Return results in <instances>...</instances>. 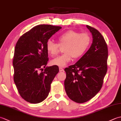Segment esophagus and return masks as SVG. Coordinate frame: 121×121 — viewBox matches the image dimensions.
<instances>
[{
	"label": "esophagus",
	"mask_w": 121,
	"mask_h": 121,
	"mask_svg": "<svg viewBox=\"0 0 121 121\" xmlns=\"http://www.w3.org/2000/svg\"><path fill=\"white\" fill-rule=\"evenodd\" d=\"M59 71L63 72V71H64V69L62 67H59Z\"/></svg>",
	"instance_id": "1"
}]
</instances>
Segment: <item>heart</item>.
<instances>
[{"label":"heart","instance_id":"heart-1","mask_svg":"<svg viewBox=\"0 0 121 121\" xmlns=\"http://www.w3.org/2000/svg\"><path fill=\"white\" fill-rule=\"evenodd\" d=\"M91 43V37L87 33H79L70 30L59 36L57 43L50 39L47 41L46 48L51 57L58 55L60 48H63L62 55L51 60V64L65 67L74 59H78L86 52Z\"/></svg>","mask_w":121,"mask_h":121}]
</instances>
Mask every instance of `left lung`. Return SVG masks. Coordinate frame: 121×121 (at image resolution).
Returning a JSON list of instances; mask_svg holds the SVG:
<instances>
[{
	"label": "left lung",
	"instance_id": "left-lung-1",
	"mask_svg": "<svg viewBox=\"0 0 121 121\" xmlns=\"http://www.w3.org/2000/svg\"><path fill=\"white\" fill-rule=\"evenodd\" d=\"M93 41L89 50L75 65L65 69L66 94L73 101L84 103L92 99L102 86L107 73L108 49L101 33L89 25Z\"/></svg>",
	"mask_w": 121,
	"mask_h": 121
}]
</instances>
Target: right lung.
<instances>
[{
  "label": "right lung",
  "mask_w": 121,
  "mask_h": 121,
  "mask_svg": "<svg viewBox=\"0 0 121 121\" xmlns=\"http://www.w3.org/2000/svg\"><path fill=\"white\" fill-rule=\"evenodd\" d=\"M61 29L51 25H37L22 35L15 45L14 82L20 96L30 103H40L48 97L51 84L59 72L58 66L46 67L49 60L46 43Z\"/></svg>",
  "instance_id": "1"
}]
</instances>
